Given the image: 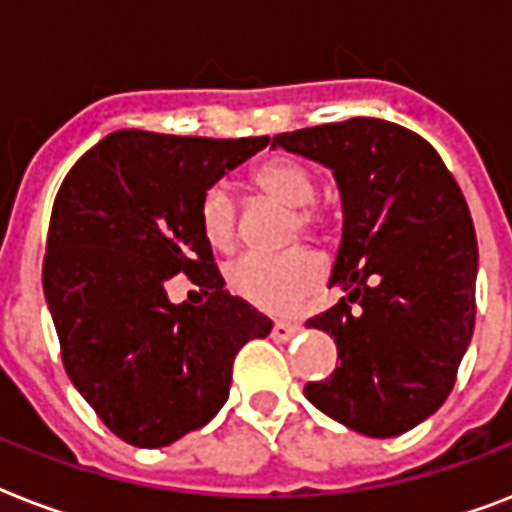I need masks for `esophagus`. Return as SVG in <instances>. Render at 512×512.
I'll list each match as a JSON object with an SVG mask.
<instances>
[{"instance_id": "obj_1", "label": "esophagus", "mask_w": 512, "mask_h": 512, "mask_svg": "<svg viewBox=\"0 0 512 512\" xmlns=\"http://www.w3.org/2000/svg\"><path fill=\"white\" fill-rule=\"evenodd\" d=\"M297 329H300V324L297 321H287V319H279L273 321V329H271V337L276 342H287L289 337L297 335Z\"/></svg>"}]
</instances>
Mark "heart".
<instances>
[{
	"mask_svg": "<svg viewBox=\"0 0 512 512\" xmlns=\"http://www.w3.org/2000/svg\"><path fill=\"white\" fill-rule=\"evenodd\" d=\"M252 188L263 193L265 199L292 207L287 220L289 239L300 233L316 236L324 228V212L313 204L316 175L303 162L289 156L268 159L252 172ZM199 228L212 249L225 252L233 247L239 212L225 183H212L201 193ZM225 281L233 295H239L260 311L287 313L319 289L324 281V260L308 247H292L273 255L247 252L225 268Z\"/></svg>",
	"mask_w": 512,
	"mask_h": 512,
	"instance_id": "1",
	"label": "heart"
}]
</instances>
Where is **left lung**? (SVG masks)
<instances>
[{
  "mask_svg": "<svg viewBox=\"0 0 512 512\" xmlns=\"http://www.w3.org/2000/svg\"><path fill=\"white\" fill-rule=\"evenodd\" d=\"M273 146L327 164L345 215L329 284L348 297L308 319L335 337L340 366L305 398L356 433L401 436L444 404L473 337L468 201L436 148L401 124L356 116Z\"/></svg>",
  "mask_w": 512,
  "mask_h": 512,
  "instance_id": "8db88e82",
  "label": "left lung"
}]
</instances>
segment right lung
I'll list each match as a JSON object with an SVG mask.
<instances>
[{
	"label": "right lung",
	"mask_w": 512,
	"mask_h": 512,
	"mask_svg": "<svg viewBox=\"0 0 512 512\" xmlns=\"http://www.w3.org/2000/svg\"><path fill=\"white\" fill-rule=\"evenodd\" d=\"M268 138L119 130L68 170L52 204L42 284L63 366L114 436L159 449L204 428L231 390L233 358L271 319L228 295L199 228V199ZM185 272L204 306H172Z\"/></svg>",
	"instance_id": "right-lung-1"
}]
</instances>
